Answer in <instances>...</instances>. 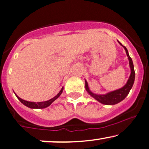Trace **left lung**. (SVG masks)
<instances>
[{
  "label": "left lung",
  "mask_w": 149,
  "mask_h": 149,
  "mask_svg": "<svg viewBox=\"0 0 149 149\" xmlns=\"http://www.w3.org/2000/svg\"><path fill=\"white\" fill-rule=\"evenodd\" d=\"M118 42L119 44H120L121 46H123V47H124V49H125L127 55V57H128V59L129 60V65H130V68H131V74L128 79V81H127L126 85H125V86H123L122 88L118 89V90H115V91L109 92V93L101 95V94H96L92 93L88 88V82L85 80L86 81V91L88 92L89 94H90L92 97L95 98L96 100H98V101L100 102V103L105 104V105H115V104L118 103L123 100H124L125 98H126V96L128 95V94L129 93V91L131 90V89L132 88V86L133 85H134V80H135V70H134V63H133L132 59H131V58L129 55L128 51H127V48L123 46L120 42Z\"/></svg>",
  "instance_id": "left-lung-1"
}]
</instances>
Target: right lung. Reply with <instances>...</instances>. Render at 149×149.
Instances as JSON below:
<instances>
[{
  "mask_svg": "<svg viewBox=\"0 0 149 149\" xmlns=\"http://www.w3.org/2000/svg\"><path fill=\"white\" fill-rule=\"evenodd\" d=\"M63 90V88H61V90H60V92L58 93L57 95H56L55 97H53L51 99H50L49 100H46V101H44V102H38V103H35V102H30V101H26V100H24L20 98L19 96H18L15 94L16 97L18 98V100L22 103L23 105H24L26 107H29V108H32V109H43V108H46L51 105V104L53 103V101L57 99V98L59 97V96L61 95V93H62Z\"/></svg>",
  "mask_w": 149,
  "mask_h": 149,
  "instance_id": "right-lung-1",
  "label": "right lung"
}]
</instances>
